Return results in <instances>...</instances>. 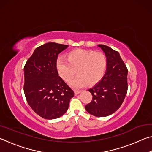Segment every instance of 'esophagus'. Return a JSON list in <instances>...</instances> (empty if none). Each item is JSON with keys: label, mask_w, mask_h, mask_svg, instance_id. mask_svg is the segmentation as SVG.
Segmentation results:
<instances>
[{"label": "esophagus", "mask_w": 152, "mask_h": 152, "mask_svg": "<svg viewBox=\"0 0 152 152\" xmlns=\"http://www.w3.org/2000/svg\"><path fill=\"white\" fill-rule=\"evenodd\" d=\"M80 92H81L80 91H74V94H75L76 95L80 94Z\"/></svg>", "instance_id": "34e87169"}]
</instances>
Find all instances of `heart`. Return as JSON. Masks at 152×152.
<instances>
[{
  "mask_svg": "<svg viewBox=\"0 0 152 152\" xmlns=\"http://www.w3.org/2000/svg\"><path fill=\"white\" fill-rule=\"evenodd\" d=\"M107 67V58L103 53L94 51L75 50L67 54V60L59 58L56 61L59 75L69 82L75 74L76 79L70 82V86L79 89L87 84L93 86L103 78Z\"/></svg>",
  "mask_w": 152,
  "mask_h": 152,
  "instance_id": "obj_1",
  "label": "heart"
}]
</instances>
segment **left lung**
Wrapping results in <instances>:
<instances>
[{
	"label": "left lung",
	"instance_id": "obj_1",
	"mask_svg": "<svg viewBox=\"0 0 152 152\" xmlns=\"http://www.w3.org/2000/svg\"><path fill=\"white\" fill-rule=\"evenodd\" d=\"M107 58V67L101 80L88 90L92 101L86 111L95 117H107L121 107L127 91L128 70L119 52L108 46L98 45Z\"/></svg>",
	"mask_w": 152,
	"mask_h": 152
}]
</instances>
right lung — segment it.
I'll list each match as a JSON object with an SVG mask.
<instances>
[{"label":"right lung","instance_id":"1","mask_svg":"<svg viewBox=\"0 0 152 152\" xmlns=\"http://www.w3.org/2000/svg\"><path fill=\"white\" fill-rule=\"evenodd\" d=\"M68 47L54 42L35 49L24 67V92L31 108L45 119L60 117L68 109L74 91L59 76L56 61Z\"/></svg>","mask_w":152,"mask_h":152}]
</instances>
